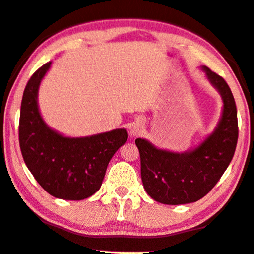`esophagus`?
<instances>
[{"label": "esophagus", "instance_id": "34e87169", "mask_svg": "<svg viewBox=\"0 0 254 254\" xmlns=\"http://www.w3.org/2000/svg\"><path fill=\"white\" fill-rule=\"evenodd\" d=\"M143 126L141 123H139V122H135V123H133L132 126H131V127H130V134L132 135V136H136V135H140L141 133L143 132Z\"/></svg>", "mask_w": 254, "mask_h": 254}]
</instances>
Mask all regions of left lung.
Wrapping results in <instances>:
<instances>
[{
  "mask_svg": "<svg viewBox=\"0 0 254 254\" xmlns=\"http://www.w3.org/2000/svg\"><path fill=\"white\" fill-rule=\"evenodd\" d=\"M206 78L220 93L222 117L215 130L198 147L185 152L158 149L136 139L141 178L148 195L166 205L194 203L208 194L229 167L238 143V112L229 85L220 75L201 66Z\"/></svg>",
  "mask_w": 254,
  "mask_h": 254,
  "instance_id": "1",
  "label": "left lung"
}]
</instances>
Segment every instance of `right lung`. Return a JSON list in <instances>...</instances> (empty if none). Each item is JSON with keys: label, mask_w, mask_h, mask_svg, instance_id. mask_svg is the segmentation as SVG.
I'll return each instance as SVG.
<instances>
[{"label": "right lung", "mask_w": 254, "mask_h": 254, "mask_svg": "<svg viewBox=\"0 0 254 254\" xmlns=\"http://www.w3.org/2000/svg\"><path fill=\"white\" fill-rule=\"evenodd\" d=\"M51 62L29 79L21 102L19 142L23 160L40 186L56 198L81 200L101 188L109 162L127 142L126 128L80 137L47 126L38 106L41 80Z\"/></svg>", "instance_id": "1"}]
</instances>
